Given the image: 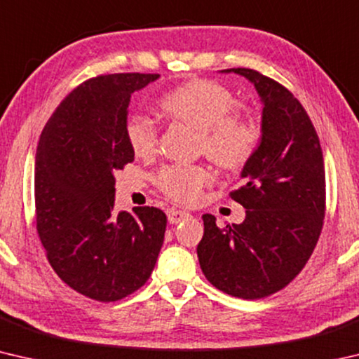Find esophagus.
<instances>
[{"label": "esophagus", "mask_w": 359, "mask_h": 359, "mask_svg": "<svg viewBox=\"0 0 359 359\" xmlns=\"http://www.w3.org/2000/svg\"><path fill=\"white\" fill-rule=\"evenodd\" d=\"M188 217H190V214H188V212L171 209V210H169V214H168V222L171 223V224H177L182 220H185V218H188Z\"/></svg>", "instance_id": "esophagus-1"}]
</instances>
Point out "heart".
I'll use <instances>...</instances> for the list:
<instances>
[{"label":"heart","mask_w":359,"mask_h":359,"mask_svg":"<svg viewBox=\"0 0 359 359\" xmlns=\"http://www.w3.org/2000/svg\"><path fill=\"white\" fill-rule=\"evenodd\" d=\"M238 98L224 85L193 79L169 90L158 100V109L166 118L180 121L198 131V149L228 171L244 168L259 144V131L250 120L234 111ZM125 137L139 158L154 155L156 130L144 115H133L125 125ZM210 184V174L201 166H175L163 169L158 185L169 198L193 204L201 190Z\"/></svg>","instance_id":"obj_1"}]
</instances>
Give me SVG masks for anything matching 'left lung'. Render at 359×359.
I'll use <instances>...</instances> for the list:
<instances>
[{
  "mask_svg": "<svg viewBox=\"0 0 359 359\" xmlns=\"http://www.w3.org/2000/svg\"><path fill=\"white\" fill-rule=\"evenodd\" d=\"M253 83L263 104L257 154L242 168L244 185L231 198L245 220L220 229L203 215L199 266L223 293L259 299L282 290L311 258L325 218L323 151L311 118L293 93L247 68L223 69Z\"/></svg>",
  "mask_w": 359,
  "mask_h": 359,
  "instance_id": "8db88e82",
  "label": "left lung"
}]
</instances>
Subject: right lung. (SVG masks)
Listing matches in <instances>:
<instances>
[{"label":"right lung","mask_w":359,"mask_h":359,"mask_svg":"<svg viewBox=\"0 0 359 359\" xmlns=\"http://www.w3.org/2000/svg\"><path fill=\"white\" fill-rule=\"evenodd\" d=\"M158 77L126 72L81 83L48 118L36 150V228L48 263L96 301L141 288L165 241L163 210L114 208V172L135 160L125 137L131 95Z\"/></svg>","instance_id":"1"}]
</instances>
